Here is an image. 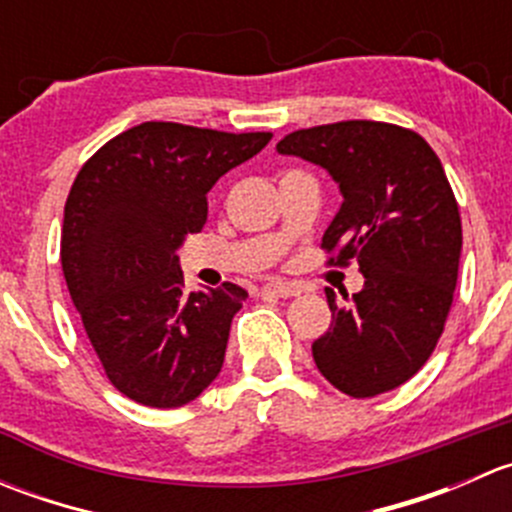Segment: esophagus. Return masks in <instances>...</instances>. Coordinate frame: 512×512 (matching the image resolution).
<instances>
[{
    "instance_id": "34e87169",
    "label": "esophagus",
    "mask_w": 512,
    "mask_h": 512,
    "mask_svg": "<svg viewBox=\"0 0 512 512\" xmlns=\"http://www.w3.org/2000/svg\"><path fill=\"white\" fill-rule=\"evenodd\" d=\"M302 292V287L297 285H289V282H270V285L262 287V294H275V297H297V294Z\"/></svg>"
}]
</instances>
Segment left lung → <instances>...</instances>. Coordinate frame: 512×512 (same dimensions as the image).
<instances>
[{"instance_id": "left-lung-1", "label": "left lung", "mask_w": 512, "mask_h": 512, "mask_svg": "<svg viewBox=\"0 0 512 512\" xmlns=\"http://www.w3.org/2000/svg\"><path fill=\"white\" fill-rule=\"evenodd\" d=\"M277 153L327 170L344 203L324 230L329 262H359L361 292L339 304L312 344L324 379L354 399L396 389L436 349L461 260V215L443 165L414 131L381 121H339L294 131ZM349 299V294H344Z\"/></svg>"}]
</instances>
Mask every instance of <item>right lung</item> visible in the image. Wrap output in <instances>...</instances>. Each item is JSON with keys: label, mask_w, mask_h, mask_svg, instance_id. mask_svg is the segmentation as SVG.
Masks as SVG:
<instances>
[{"label": "right lung", "mask_w": 512, "mask_h": 512, "mask_svg": "<svg viewBox=\"0 0 512 512\" xmlns=\"http://www.w3.org/2000/svg\"><path fill=\"white\" fill-rule=\"evenodd\" d=\"M270 138L148 121L76 175L61 230L66 287L108 381L136 404L178 409L223 369L247 292H188L178 250L203 230L210 188Z\"/></svg>", "instance_id": "right-lung-1"}]
</instances>
